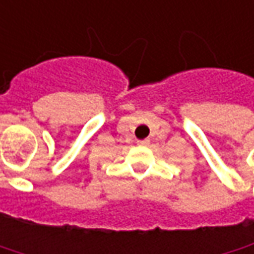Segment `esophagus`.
Segmentation results:
<instances>
[{"instance_id": "1", "label": "esophagus", "mask_w": 254, "mask_h": 254, "mask_svg": "<svg viewBox=\"0 0 254 254\" xmlns=\"http://www.w3.org/2000/svg\"><path fill=\"white\" fill-rule=\"evenodd\" d=\"M149 142H150L149 139H143V140H137V144H139V146H147Z\"/></svg>"}]
</instances>
